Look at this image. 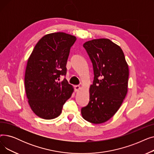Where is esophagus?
<instances>
[{
	"mask_svg": "<svg viewBox=\"0 0 154 154\" xmlns=\"http://www.w3.org/2000/svg\"><path fill=\"white\" fill-rule=\"evenodd\" d=\"M80 85H75L74 87V89H75V92H77L80 89Z\"/></svg>",
	"mask_w": 154,
	"mask_h": 154,
	"instance_id": "esophagus-1",
	"label": "esophagus"
}]
</instances>
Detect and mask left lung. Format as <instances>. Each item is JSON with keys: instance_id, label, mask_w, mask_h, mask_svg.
Segmentation results:
<instances>
[{"instance_id": "obj_1", "label": "left lung", "mask_w": 154, "mask_h": 154, "mask_svg": "<svg viewBox=\"0 0 154 154\" xmlns=\"http://www.w3.org/2000/svg\"><path fill=\"white\" fill-rule=\"evenodd\" d=\"M83 46L92 63L94 78L89 102L81 114L88 122L102 124L114 116L127 95L128 64L122 48L108 38L89 40Z\"/></svg>"}]
</instances>
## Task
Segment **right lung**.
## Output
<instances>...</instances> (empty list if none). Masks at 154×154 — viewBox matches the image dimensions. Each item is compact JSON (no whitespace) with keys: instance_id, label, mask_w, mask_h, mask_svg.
Segmentation results:
<instances>
[{"instance_id":"add662e5","label":"right lung","mask_w":154,"mask_h":154,"mask_svg":"<svg viewBox=\"0 0 154 154\" xmlns=\"http://www.w3.org/2000/svg\"><path fill=\"white\" fill-rule=\"evenodd\" d=\"M76 37L64 32L47 34L35 45L27 61L25 88L29 106L38 117L53 119L59 116L74 88L60 75H66V64Z\"/></svg>"}]
</instances>
